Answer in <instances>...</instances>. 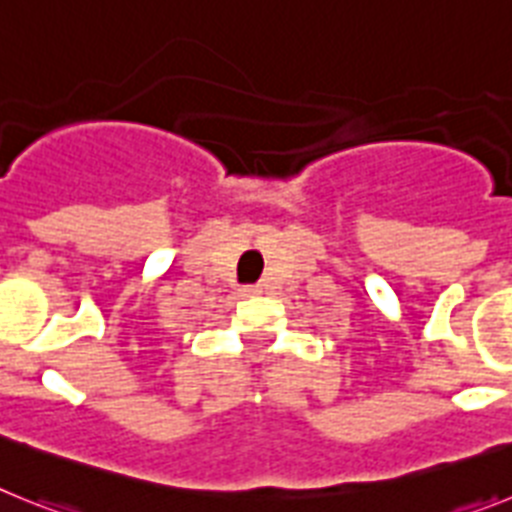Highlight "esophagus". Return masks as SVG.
Instances as JSON below:
<instances>
[{
  "label": "esophagus",
  "instance_id": "esophagus-1",
  "mask_svg": "<svg viewBox=\"0 0 512 512\" xmlns=\"http://www.w3.org/2000/svg\"><path fill=\"white\" fill-rule=\"evenodd\" d=\"M262 293V286H242L239 288V296H244V299H250V296H260Z\"/></svg>",
  "mask_w": 512,
  "mask_h": 512
}]
</instances>
